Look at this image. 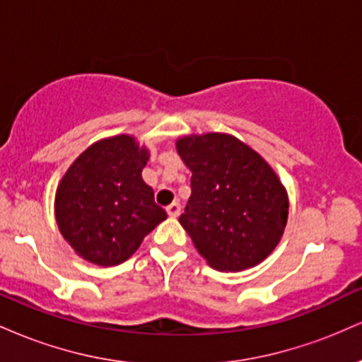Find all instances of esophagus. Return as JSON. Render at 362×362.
Masks as SVG:
<instances>
[{
    "label": "esophagus",
    "mask_w": 362,
    "mask_h": 362,
    "mask_svg": "<svg viewBox=\"0 0 362 362\" xmlns=\"http://www.w3.org/2000/svg\"><path fill=\"white\" fill-rule=\"evenodd\" d=\"M180 211H182V207H180V204H178V202H173V204H170L167 207V213H168L170 218H177V216L180 214Z\"/></svg>",
    "instance_id": "obj_1"
}]
</instances>
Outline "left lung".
I'll return each instance as SVG.
<instances>
[{"label":"left lung","instance_id":"8db88e82","mask_svg":"<svg viewBox=\"0 0 362 362\" xmlns=\"http://www.w3.org/2000/svg\"><path fill=\"white\" fill-rule=\"evenodd\" d=\"M177 151L192 172V194L178 221L197 252L226 272L264 260L288 221V194L274 170L250 146L219 132L178 139Z\"/></svg>","mask_w":362,"mask_h":362}]
</instances>
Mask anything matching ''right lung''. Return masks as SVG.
Wrapping results in <instances>:
<instances>
[{
  "mask_svg": "<svg viewBox=\"0 0 362 362\" xmlns=\"http://www.w3.org/2000/svg\"><path fill=\"white\" fill-rule=\"evenodd\" d=\"M146 161L148 149L139 148L132 136H114L91 144L62 177L56 221L83 259L117 265L167 219L141 177Z\"/></svg>",
  "mask_w": 362,
  "mask_h": 362,
  "instance_id": "1",
  "label": "right lung"
}]
</instances>
